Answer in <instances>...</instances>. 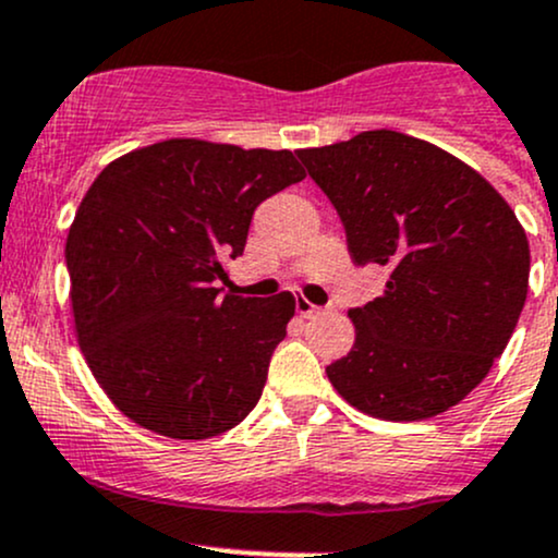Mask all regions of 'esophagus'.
Here are the masks:
<instances>
[{
  "instance_id": "1",
  "label": "esophagus",
  "mask_w": 558,
  "mask_h": 558,
  "mask_svg": "<svg viewBox=\"0 0 558 558\" xmlns=\"http://www.w3.org/2000/svg\"><path fill=\"white\" fill-rule=\"evenodd\" d=\"M296 312L302 317H315L317 312H320V307H317V304H312V302H307V299H296Z\"/></svg>"
}]
</instances>
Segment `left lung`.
<instances>
[{"instance_id": "8db88e82", "label": "left lung", "mask_w": 558, "mask_h": 558, "mask_svg": "<svg viewBox=\"0 0 558 558\" xmlns=\"http://www.w3.org/2000/svg\"><path fill=\"white\" fill-rule=\"evenodd\" d=\"M347 230L354 265L389 272L349 310L354 347L330 363L333 389L384 421H424L493 368L527 299L530 243L480 171L391 130L296 150Z\"/></svg>"}]
</instances>
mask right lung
<instances>
[{
	"mask_svg": "<svg viewBox=\"0 0 558 558\" xmlns=\"http://www.w3.org/2000/svg\"><path fill=\"white\" fill-rule=\"evenodd\" d=\"M291 150L174 137L110 161L65 241L76 339L92 376L134 424L209 439L259 402L296 310L222 293L254 209L304 180Z\"/></svg>",
	"mask_w": 558,
	"mask_h": 558,
	"instance_id": "add662e5",
	"label": "right lung"
}]
</instances>
